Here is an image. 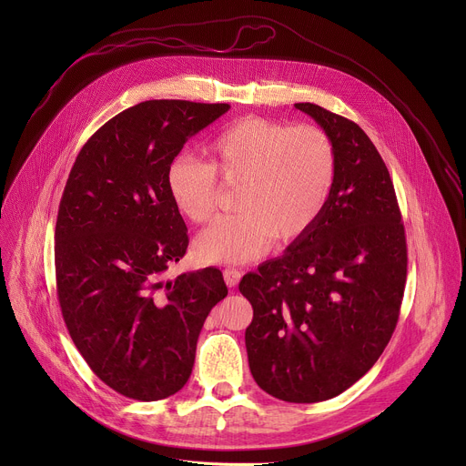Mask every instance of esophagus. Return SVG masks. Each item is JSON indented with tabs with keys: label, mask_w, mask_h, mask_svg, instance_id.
<instances>
[{
	"label": "esophagus",
	"mask_w": 466,
	"mask_h": 466,
	"mask_svg": "<svg viewBox=\"0 0 466 466\" xmlns=\"http://www.w3.org/2000/svg\"><path fill=\"white\" fill-rule=\"evenodd\" d=\"M223 279H225V282H227L228 288H236L238 282H239V279H241V271L236 269V268H228V269L223 271Z\"/></svg>",
	"instance_id": "esophagus-1"
}]
</instances>
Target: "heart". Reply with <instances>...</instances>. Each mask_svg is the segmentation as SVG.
Here are the masks:
<instances>
[{
	"instance_id": "1",
	"label": "heart",
	"mask_w": 466,
	"mask_h": 466,
	"mask_svg": "<svg viewBox=\"0 0 466 466\" xmlns=\"http://www.w3.org/2000/svg\"><path fill=\"white\" fill-rule=\"evenodd\" d=\"M210 164L187 153L166 167L175 208L205 223L218 207V177L238 186L239 212L216 219L195 239V254L208 263H245L284 239L308 232L322 214L336 182L338 158L317 125H289L265 117L236 121L208 144Z\"/></svg>"
}]
</instances>
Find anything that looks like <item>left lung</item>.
<instances>
[{
  "label": "left lung",
  "instance_id": "8db88e82",
  "mask_svg": "<svg viewBox=\"0 0 466 466\" xmlns=\"http://www.w3.org/2000/svg\"><path fill=\"white\" fill-rule=\"evenodd\" d=\"M338 171L315 225L284 256L239 282L252 304L245 329L256 383L293 404L334 398L381 356L400 315L408 247L394 186L363 128L313 103Z\"/></svg>",
  "mask_w": 466,
  "mask_h": 466
}]
</instances>
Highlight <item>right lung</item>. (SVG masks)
Returning a JSON list of instances; mask_svg holds the SVG:
<instances>
[{"mask_svg":"<svg viewBox=\"0 0 466 466\" xmlns=\"http://www.w3.org/2000/svg\"><path fill=\"white\" fill-rule=\"evenodd\" d=\"M228 108L180 99L130 106L94 132L66 182L55 227L58 304L88 367L127 398L155 402L186 385L201 328L228 293L216 268L164 280L189 241L166 167Z\"/></svg>","mask_w":466,"mask_h":466,"instance_id":"1","label":"right lung"}]
</instances>
